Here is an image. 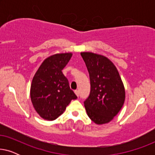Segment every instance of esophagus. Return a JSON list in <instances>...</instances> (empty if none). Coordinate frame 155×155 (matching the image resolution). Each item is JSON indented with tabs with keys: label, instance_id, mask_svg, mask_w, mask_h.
I'll return each mask as SVG.
<instances>
[{
	"label": "esophagus",
	"instance_id": "34e87169",
	"mask_svg": "<svg viewBox=\"0 0 155 155\" xmlns=\"http://www.w3.org/2000/svg\"><path fill=\"white\" fill-rule=\"evenodd\" d=\"M75 94L77 95L78 97H79V91H78V90H75Z\"/></svg>",
	"mask_w": 155,
	"mask_h": 155
}]
</instances>
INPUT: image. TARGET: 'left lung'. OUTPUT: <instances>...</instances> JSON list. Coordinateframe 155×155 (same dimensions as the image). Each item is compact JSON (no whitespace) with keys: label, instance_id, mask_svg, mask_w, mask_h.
Returning a JSON list of instances; mask_svg holds the SVG:
<instances>
[{"label":"left lung","instance_id":"left-lung-1","mask_svg":"<svg viewBox=\"0 0 155 155\" xmlns=\"http://www.w3.org/2000/svg\"><path fill=\"white\" fill-rule=\"evenodd\" d=\"M90 79V94L84 101L87 114L96 124L111 121L124 104L126 92L115 65L107 57L92 52L80 53Z\"/></svg>","mask_w":155,"mask_h":155}]
</instances>
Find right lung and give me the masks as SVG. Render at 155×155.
<instances>
[{"label": "right lung", "instance_id": "1", "mask_svg": "<svg viewBox=\"0 0 155 155\" xmlns=\"http://www.w3.org/2000/svg\"><path fill=\"white\" fill-rule=\"evenodd\" d=\"M72 56V53H65L48 57L34 76L30 88L31 101L36 111L44 119H56L72 99H77L62 73Z\"/></svg>", "mask_w": 155, "mask_h": 155}]
</instances>
